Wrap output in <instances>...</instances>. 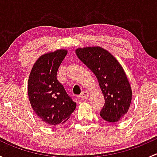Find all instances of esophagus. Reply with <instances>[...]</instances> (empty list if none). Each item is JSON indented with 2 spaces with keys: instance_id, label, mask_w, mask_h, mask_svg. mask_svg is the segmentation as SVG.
Here are the masks:
<instances>
[{
  "instance_id": "34e87169",
  "label": "esophagus",
  "mask_w": 157,
  "mask_h": 157,
  "mask_svg": "<svg viewBox=\"0 0 157 157\" xmlns=\"http://www.w3.org/2000/svg\"><path fill=\"white\" fill-rule=\"evenodd\" d=\"M89 96H90V94H89L87 91H83L81 94H80V98H81L83 100H86V99H88Z\"/></svg>"
}]
</instances>
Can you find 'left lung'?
<instances>
[{
    "label": "left lung",
    "instance_id": "8db88e82",
    "mask_svg": "<svg viewBox=\"0 0 157 157\" xmlns=\"http://www.w3.org/2000/svg\"><path fill=\"white\" fill-rule=\"evenodd\" d=\"M76 55L99 81L105 99L101 118L109 122L118 121L128 112L132 99V90L123 67L110 52L99 46L79 48Z\"/></svg>",
    "mask_w": 157,
    "mask_h": 157
}]
</instances>
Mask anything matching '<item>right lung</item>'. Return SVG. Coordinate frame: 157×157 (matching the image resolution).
Masks as SVG:
<instances>
[{
  "mask_svg": "<svg viewBox=\"0 0 157 157\" xmlns=\"http://www.w3.org/2000/svg\"><path fill=\"white\" fill-rule=\"evenodd\" d=\"M67 54L65 49H58L42 55L33 65L28 80L32 108L39 119L48 125L65 122L77 106L57 80L58 67Z\"/></svg>",
  "mask_w": 157,
  "mask_h": 157,
  "instance_id": "1",
  "label": "right lung"
}]
</instances>
